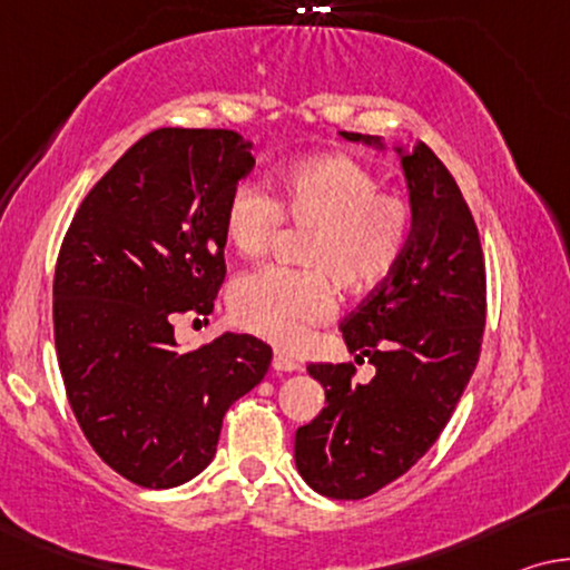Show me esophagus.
Masks as SVG:
<instances>
[{
  "label": "esophagus",
  "mask_w": 570,
  "mask_h": 570,
  "mask_svg": "<svg viewBox=\"0 0 570 570\" xmlns=\"http://www.w3.org/2000/svg\"><path fill=\"white\" fill-rule=\"evenodd\" d=\"M274 368H276V372H299L302 364L296 362L294 356L284 354V351H276V354H274Z\"/></svg>",
  "instance_id": "1"
}]
</instances>
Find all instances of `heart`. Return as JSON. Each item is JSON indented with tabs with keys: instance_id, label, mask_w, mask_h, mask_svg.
Here are the masks:
<instances>
[{
	"instance_id": "heart-1",
	"label": "heart",
	"mask_w": 570,
	"mask_h": 570,
	"mask_svg": "<svg viewBox=\"0 0 570 570\" xmlns=\"http://www.w3.org/2000/svg\"><path fill=\"white\" fill-rule=\"evenodd\" d=\"M274 194L243 183L224 206V235L243 258H261L284 222L309 229L302 263L309 268L263 266L229 288L232 320L276 346H296L309 325L338 309V286L366 294L395 274L415 229L407 196L384 190L372 167L327 151L286 163Z\"/></svg>"
}]
</instances>
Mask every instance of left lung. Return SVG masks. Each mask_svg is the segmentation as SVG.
I'll return each instance as SVG.
<instances>
[{
	"label": "left lung",
	"mask_w": 570,
	"mask_h": 570,
	"mask_svg": "<svg viewBox=\"0 0 570 570\" xmlns=\"http://www.w3.org/2000/svg\"><path fill=\"white\" fill-rule=\"evenodd\" d=\"M348 141H374L343 131ZM415 229L395 274L341 323L356 362L309 364L325 411L296 431L294 460L309 488L358 501L405 475L452 419L485 327V261L470 206L426 144L403 157Z\"/></svg>",
	"instance_id": "left-lung-1"
}]
</instances>
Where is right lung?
Segmentation results:
<instances>
[{"instance_id": "1", "label": "right lung", "mask_w": 570, "mask_h": 570, "mask_svg": "<svg viewBox=\"0 0 570 570\" xmlns=\"http://www.w3.org/2000/svg\"><path fill=\"white\" fill-rule=\"evenodd\" d=\"M255 159L229 128H157L79 204L53 274L67 400L108 468L173 488L214 460L222 419L268 372L271 346L222 333L178 351L173 320L224 284V206Z\"/></svg>"}]
</instances>
